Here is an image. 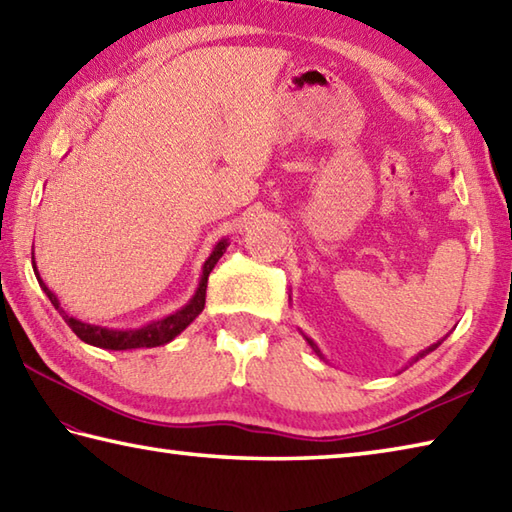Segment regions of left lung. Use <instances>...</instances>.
Listing matches in <instances>:
<instances>
[{"mask_svg":"<svg viewBox=\"0 0 512 512\" xmlns=\"http://www.w3.org/2000/svg\"><path fill=\"white\" fill-rule=\"evenodd\" d=\"M306 342H308L310 346H313V350H315V353H317L319 357H322V359H324V355H322V350H319V348L315 346V342H313V339H308V337H306ZM442 342H444V339H442ZM442 342H437V344H433V346H428L426 350H422V353H419V355H417V357L413 359V362H417V359H422V357H424V355H428V353H433V350H435V348H437L439 344H442ZM413 362H410V364H413Z\"/></svg>","mask_w":512,"mask_h":512,"instance_id":"1","label":"left lung"}]
</instances>
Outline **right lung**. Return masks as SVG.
<instances>
[{"label":"right lung","instance_id":"1","mask_svg":"<svg viewBox=\"0 0 512 512\" xmlns=\"http://www.w3.org/2000/svg\"><path fill=\"white\" fill-rule=\"evenodd\" d=\"M226 246H228V239H222V242H217V246L213 248V253L206 259V264L202 268V279H199V286L195 290V295L190 302L179 308L177 313L168 315L164 319H157V322H150L142 328H133V330H117V328H106V326H95V324H86V322H79V319L70 317L66 310L59 306V299L57 295L50 290L44 282L42 277L37 273V266L33 262V270L37 275V282L42 286L44 293L48 295L50 304H53L59 315L64 317V322L73 328V333L82 339V342L90 344V346H97V348H106V350H130V348H155V346H164L168 342H173V339L182 333V330L193 322V319L202 313L204 304H206V284H208V275L210 270L215 268V264L219 262V257L226 253ZM35 259V253H33Z\"/></svg>","mask_w":512,"mask_h":512}]
</instances>
